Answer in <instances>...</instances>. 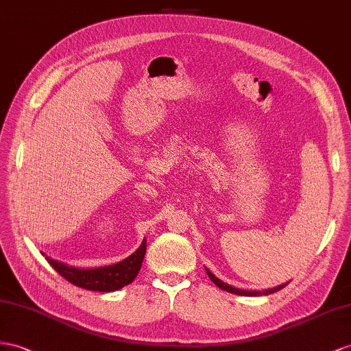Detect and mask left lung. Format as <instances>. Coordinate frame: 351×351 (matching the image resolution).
<instances>
[{"label":"left lung","instance_id":"obj_1","mask_svg":"<svg viewBox=\"0 0 351 351\" xmlns=\"http://www.w3.org/2000/svg\"><path fill=\"white\" fill-rule=\"evenodd\" d=\"M206 273H208L210 280H212L215 285H217L218 287H221L222 291H227V292H230V293H236V295H241V296H261V295H269V293H274V292H277V291L283 289V287L287 285V283L278 285V286L273 287V289H267V291H263V292H259V291H245V289H237V287H232V286L228 285V283H223L222 280H219V278H218L217 276L212 274L208 268H206Z\"/></svg>","mask_w":351,"mask_h":351}]
</instances>
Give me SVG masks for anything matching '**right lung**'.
Masks as SVG:
<instances>
[{"label": "right lung", "instance_id": "right-lung-1", "mask_svg": "<svg viewBox=\"0 0 351 351\" xmlns=\"http://www.w3.org/2000/svg\"><path fill=\"white\" fill-rule=\"evenodd\" d=\"M145 252L147 240L143 239L142 245L130 256L120 263L106 267L77 268L56 261V259H51L50 256H46V259L62 277L78 287L96 292H114L121 289L125 285H130L134 280V277L138 276L142 267Z\"/></svg>", "mask_w": 351, "mask_h": 351}]
</instances>
